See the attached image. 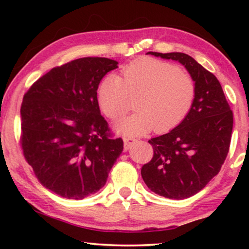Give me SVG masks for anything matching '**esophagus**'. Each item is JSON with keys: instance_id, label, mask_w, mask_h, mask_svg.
I'll return each instance as SVG.
<instances>
[{"instance_id": "esophagus-1", "label": "esophagus", "mask_w": 249, "mask_h": 249, "mask_svg": "<svg viewBox=\"0 0 249 249\" xmlns=\"http://www.w3.org/2000/svg\"><path fill=\"white\" fill-rule=\"evenodd\" d=\"M136 142V139L134 137H124V149L127 151L131 147V145Z\"/></svg>"}]
</instances>
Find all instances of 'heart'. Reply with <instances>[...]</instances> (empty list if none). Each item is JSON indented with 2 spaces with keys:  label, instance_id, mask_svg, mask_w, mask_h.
I'll use <instances>...</instances> for the list:
<instances>
[{
  "label": "heart",
  "instance_id": "b5f03b06",
  "mask_svg": "<svg viewBox=\"0 0 249 249\" xmlns=\"http://www.w3.org/2000/svg\"><path fill=\"white\" fill-rule=\"evenodd\" d=\"M135 97L137 112L117 124L125 135L151 130L168 131L189 113L196 96L192 74L181 68L154 57H141L121 70L120 78L105 76L97 86L101 111L117 120L130 108Z\"/></svg>",
  "mask_w": 249,
  "mask_h": 249
}]
</instances>
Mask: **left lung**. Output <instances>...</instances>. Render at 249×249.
<instances>
[{"mask_svg":"<svg viewBox=\"0 0 249 249\" xmlns=\"http://www.w3.org/2000/svg\"><path fill=\"white\" fill-rule=\"evenodd\" d=\"M148 54L179 61L196 84L189 113L178 127L148 141L153 158L141 171L152 192L166 198L185 199L220 172L229 152L233 114L216 77L192 56L179 52Z\"/></svg>","mask_w":249,"mask_h":249,"instance_id":"obj_1","label":"left lung"}]
</instances>
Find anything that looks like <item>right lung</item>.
<instances>
[{
  "label": "right lung",
  "instance_id": "add662e5",
  "mask_svg": "<svg viewBox=\"0 0 249 249\" xmlns=\"http://www.w3.org/2000/svg\"><path fill=\"white\" fill-rule=\"evenodd\" d=\"M118 62L83 57L53 68L21 104L22 154L38 181L69 199L94 195L124 149L100 113L97 86Z\"/></svg>",
  "mask_w": 249,
  "mask_h": 249
}]
</instances>
